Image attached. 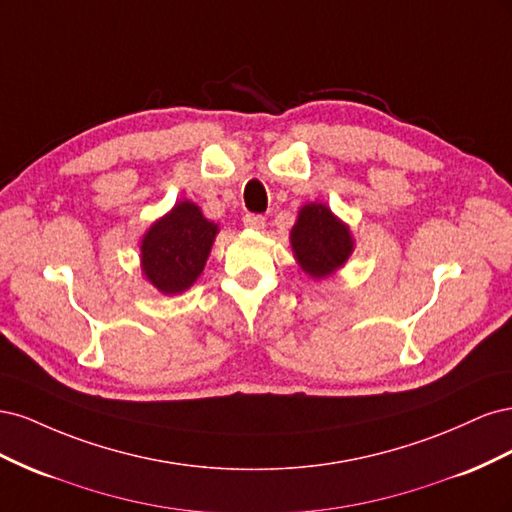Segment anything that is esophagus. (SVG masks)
<instances>
[{
	"label": "esophagus",
	"mask_w": 512,
	"mask_h": 512,
	"mask_svg": "<svg viewBox=\"0 0 512 512\" xmlns=\"http://www.w3.org/2000/svg\"><path fill=\"white\" fill-rule=\"evenodd\" d=\"M243 226L254 228V230H262V228H265V218H262V215H258V213H247V215H243Z\"/></svg>",
	"instance_id": "34e87169"
}]
</instances>
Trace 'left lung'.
I'll return each mask as SVG.
<instances>
[{"label":"left lung","mask_w":512,"mask_h":512,"mask_svg":"<svg viewBox=\"0 0 512 512\" xmlns=\"http://www.w3.org/2000/svg\"><path fill=\"white\" fill-rule=\"evenodd\" d=\"M290 245L299 267L314 280H324L346 265L354 239L350 228L327 205L309 203L299 209L290 230Z\"/></svg>","instance_id":"left-lung-1"}]
</instances>
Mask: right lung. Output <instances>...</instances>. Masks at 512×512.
Wrapping results in <instances>:
<instances>
[{"instance_id": "right-lung-1", "label": "right lung", "mask_w": 512, "mask_h": 512, "mask_svg": "<svg viewBox=\"0 0 512 512\" xmlns=\"http://www.w3.org/2000/svg\"><path fill=\"white\" fill-rule=\"evenodd\" d=\"M218 230L192 200H181L143 235L141 269L147 280L162 294L188 290L203 273Z\"/></svg>"}]
</instances>
